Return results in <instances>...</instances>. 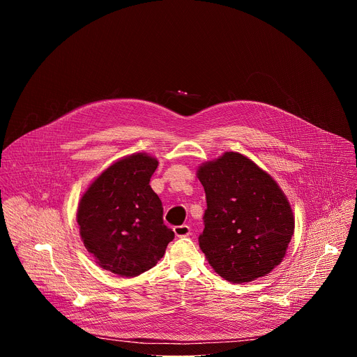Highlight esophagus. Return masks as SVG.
Here are the masks:
<instances>
[{"label": "esophagus", "mask_w": 357, "mask_h": 357, "mask_svg": "<svg viewBox=\"0 0 357 357\" xmlns=\"http://www.w3.org/2000/svg\"><path fill=\"white\" fill-rule=\"evenodd\" d=\"M175 236L176 237H186L190 234V227L188 225H182V226H175L174 227Z\"/></svg>", "instance_id": "34e87169"}]
</instances>
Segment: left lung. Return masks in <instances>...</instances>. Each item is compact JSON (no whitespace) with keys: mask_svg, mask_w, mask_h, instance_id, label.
<instances>
[{"mask_svg":"<svg viewBox=\"0 0 357 357\" xmlns=\"http://www.w3.org/2000/svg\"><path fill=\"white\" fill-rule=\"evenodd\" d=\"M206 193L199 245L225 280L250 282L273 271L294 234V215L277 182L238 152L203 164Z\"/></svg>","mask_w":357,"mask_h":357,"instance_id":"1","label":"left lung"}]
</instances>
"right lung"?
Returning a JSON list of instances; mask_svg holds the SVG:
<instances>
[{
    "mask_svg": "<svg viewBox=\"0 0 357 357\" xmlns=\"http://www.w3.org/2000/svg\"><path fill=\"white\" fill-rule=\"evenodd\" d=\"M158 161L142 152L109 167L80 199L77 225L96 263L121 277L154 267L174 240L164 208L149 186Z\"/></svg>",
    "mask_w": 357,
    "mask_h": 357,
    "instance_id": "add662e5",
    "label": "right lung"
}]
</instances>
